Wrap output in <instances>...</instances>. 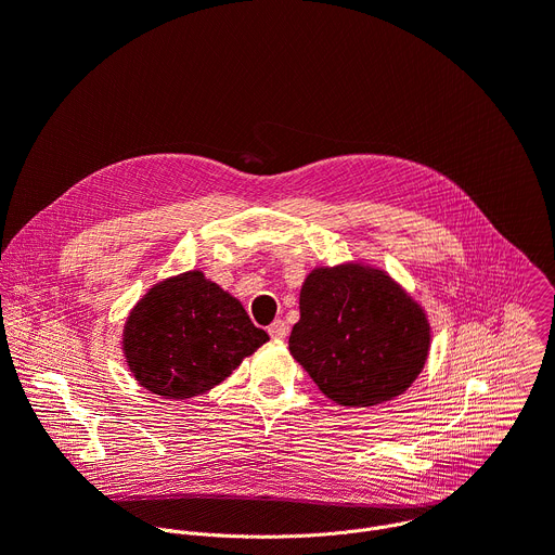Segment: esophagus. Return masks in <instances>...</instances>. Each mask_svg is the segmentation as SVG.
<instances>
[{"mask_svg": "<svg viewBox=\"0 0 555 555\" xmlns=\"http://www.w3.org/2000/svg\"><path fill=\"white\" fill-rule=\"evenodd\" d=\"M268 334H270V338H274V340H283V338L287 336V325H285L283 321H274V323L268 327Z\"/></svg>", "mask_w": 555, "mask_h": 555, "instance_id": "obj_1", "label": "esophagus"}]
</instances>
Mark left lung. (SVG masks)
<instances>
[{
    "instance_id": "8db88e82",
    "label": "left lung",
    "mask_w": 555,
    "mask_h": 555,
    "mask_svg": "<svg viewBox=\"0 0 555 555\" xmlns=\"http://www.w3.org/2000/svg\"><path fill=\"white\" fill-rule=\"evenodd\" d=\"M428 349L424 309L382 270L349 263L305 279L289 351L336 404L398 398L422 373Z\"/></svg>"
}]
</instances>
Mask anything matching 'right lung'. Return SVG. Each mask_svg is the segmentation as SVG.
<instances>
[{
  "label": "right lung",
  "mask_w": 555,
  "mask_h": 555,
  "mask_svg": "<svg viewBox=\"0 0 555 555\" xmlns=\"http://www.w3.org/2000/svg\"><path fill=\"white\" fill-rule=\"evenodd\" d=\"M268 340L240 300L193 270L140 298L125 325L122 349L146 390L186 400L223 382Z\"/></svg>",
  "instance_id": "add662e5"
}]
</instances>
